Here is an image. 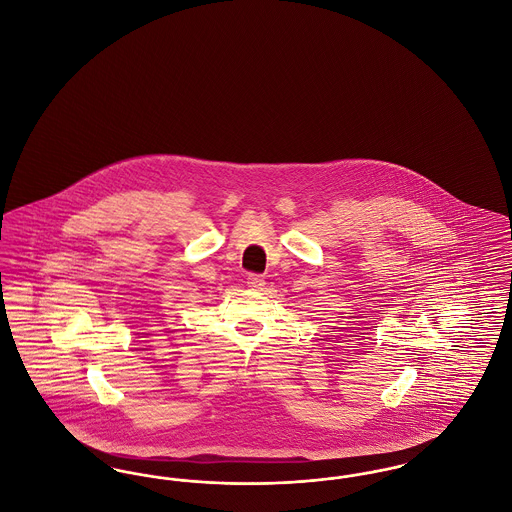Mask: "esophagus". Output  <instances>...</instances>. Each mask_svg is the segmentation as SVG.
Returning a JSON list of instances; mask_svg holds the SVG:
<instances>
[{"mask_svg": "<svg viewBox=\"0 0 512 512\" xmlns=\"http://www.w3.org/2000/svg\"><path fill=\"white\" fill-rule=\"evenodd\" d=\"M247 286L253 290H261L265 286V278L261 274H249L247 276Z\"/></svg>", "mask_w": 512, "mask_h": 512, "instance_id": "34e87169", "label": "esophagus"}]
</instances>
